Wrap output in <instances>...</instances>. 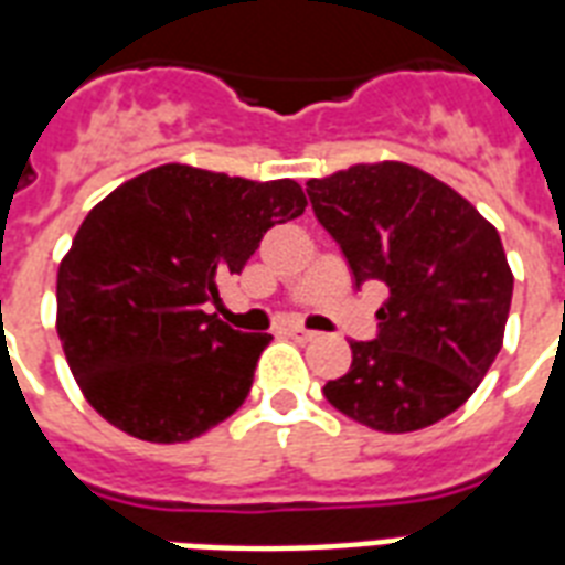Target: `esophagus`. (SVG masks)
Wrapping results in <instances>:
<instances>
[{
	"label": "esophagus",
	"mask_w": 565,
	"mask_h": 565,
	"mask_svg": "<svg viewBox=\"0 0 565 565\" xmlns=\"http://www.w3.org/2000/svg\"><path fill=\"white\" fill-rule=\"evenodd\" d=\"M286 333L291 337V340H298V343H310V340H316V337H319L316 331H307V328H300V324H291V328H286Z\"/></svg>",
	"instance_id": "esophagus-1"
}]
</instances>
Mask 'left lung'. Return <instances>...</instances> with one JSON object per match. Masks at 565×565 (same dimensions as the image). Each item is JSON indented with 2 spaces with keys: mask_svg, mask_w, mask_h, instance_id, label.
Masks as SVG:
<instances>
[{
  "mask_svg": "<svg viewBox=\"0 0 565 565\" xmlns=\"http://www.w3.org/2000/svg\"><path fill=\"white\" fill-rule=\"evenodd\" d=\"M355 286L382 282L376 340L324 397L358 424L409 434L460 409L502 349L514 277L500 234L467 198L406 162L352 164L307 183Z\"/></svg>",
  "mask_w": 565,
  "mask_h": 565,
  "instance_id": "1",
  "label": "left lung"
}]
</instances>
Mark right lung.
I'll use <instances>...</instances> for the list:
<instances>
[{
  "label": "right lung",
  "instance_id": "1",
  "mask_svg": "<svg viewBox=\"0 0 565 565\" xmlns=\"http://www.w3.org/2000/svg\"><path fill=\"white\" fill-rule=\"evenodd\" d=\"M295 180L159 164L86 213L56 274V333L89 406L143 443H189L253 388L270 333L207 312L267 228L298 220Z\"/></svg>",
  "mask_w": 565,
  "mask_h": 565
}]
</instances>
